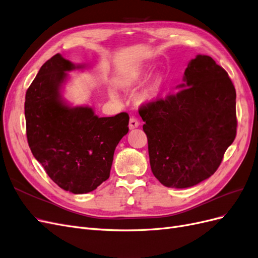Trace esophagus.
Wrapping results in <instances>:
<instances>
[{
	"instance_id": "1",
	"label": "esophagus",
	"mask_w": 258,
	"mask_h": 258,
	"mask_svg": "<svg viewBox=\"0 0 258 258\" xmlns=\"http://www.w3.org/2000/svg\"><path fill=\"white\" fill-rule=\"evenodd\" d=\"M139 126H140V121L137 118H135V117H131L129 120V128L135 129V128H138Z\"/></svg>"
}]
</instances>
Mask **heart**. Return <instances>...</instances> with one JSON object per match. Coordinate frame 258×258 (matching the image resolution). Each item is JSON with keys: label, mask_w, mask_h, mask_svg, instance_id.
I'll list each match as a JSON object with an SVG mask.
<instances>
[{"label": "heart", "mask_w": 258, "mask_h": 258, "mask_svg": "<svg viewBox=\"0 0 258 258\" xmlns=\"http://www.w3.org/2000/svg\"><path fill=\"white\" fill-rule=\"evenodd\" d=\"M145 73L141 69H132L127 73L122 74L117 80V84H118L121 88H131L139 84L143 80ZM160 80L159 77H153V79L148 82L144 87L138 92L137 95V101L140 103H145L151 101L159 90L160 87Z\"/></svg>", "instance_id": "obj_1"}]
</instances>
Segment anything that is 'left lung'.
I'll list each match as a JSON object with an SVG mask.
<instances>
[{
  "label": "left lung",
  "instance_id": "8db88e82",
  "mask_svg": "<svg viewBox=\"0 0 258 258\" xmlns=\"http://www.w3.org/2000/svg\"><path fill=\"white\" fill-rule=\"evenodd\" d=\"M174 95L140 107L152 172L172 188L205 181L220 167L237 134L236 89L206 54L187 66Z\"/></svg>",
  "mask_w": 258,
  "mask_h": 258
}]
</instances>
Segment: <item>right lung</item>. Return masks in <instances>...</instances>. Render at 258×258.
I'll list each match as a JSON object with an SVG mask.
<instances>
[{
    "mask_svg": "<svg viewBox=\"0 0 258 258\" xmlns=\"http://www.w3.org/2000/svg\"><path fill=\"white\" fill-rule=\"evenodd\" d=\"M75 66L60 53L42 66L26 93L28 143L35 159L62 189L95 190L110 177L117 144L129 131V115L99 117L91 107L70 106L61 95Z\"/></svg>",
    "mask_w": 258,
    "mask_h": 258,
    "instance_id": "1",
    "label": "right lung"
}]
</instances>
